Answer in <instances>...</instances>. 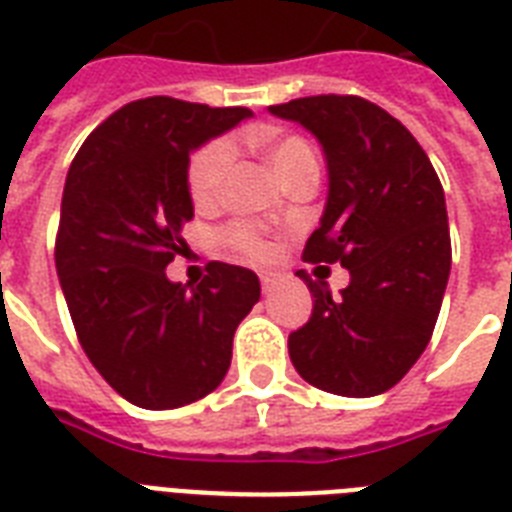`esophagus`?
Listing matches in <instances>:
<instances>
[{
  "mask_svg": "<svg viewBox=\"0 0 512 512\" xmlns=\"http://www.w3.org/2000/svg\"><path fill=\"white\" fill-rule=\"evenodd\" d=\"M260 284H263V292H271L273 284H276V276L273 273H260Z\"/></svg>",
  "mask_w": 512,
  "mask_h": 512,
  "instance_id": "34e87169",
  "label": "esophagus"
}]
</instances>
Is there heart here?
Listing matches in <instances>:
<instances>
[{"label": "heart", "instance_id": "obj_1", "mask_svg": "<svg viewBox=\"0 0 512 512\" xmlns=\"http://www.w3.org/2000/svg\"><path fill=\"white\" fill-rule=\"evenodd\" d=\"M257 148L263 151V156L271 164V170L276 172L281 183H287L295 175L305 170H319L316 164V154L308 140L297 138V135H279L271 130H257L252 135ZM233 162V146L228 140H212L201 148L199 154L193 156L191 170H188V188H191V199L199 207L215 204L223 193L225 177L231 170ZM225 241L231 244L236 252L260 260L268 255V244L260 239V233L252 231L249 225H233L225 231Z\"/></svg>", "mask_w": 512, "mask_h": 512}]
</instances>
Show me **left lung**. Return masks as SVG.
Masks as SVG:
<instances>
[{
  "instance_id": "8db88e82",
  "label": "left lung",
  "mask_w": 512,
  "mask_h": 512,
  "mask_svg": "<svg viewBox=\"0 0 512 512\" xmlns=\"http://www.w3.org/2000/svg\"><path fill=\"white\" fill-rule=\"evenodd\" d=\"M268 111L303 124L327 159V207L303 257L350 273L332 297L327 281L297 271L316 300L308 324L289 335V358L313 388L385 393L428 348L449 281L441 180L412 132L364 98L313 95Z\"/></svg>"
}]
</instances>
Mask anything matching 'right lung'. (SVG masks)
Here are the masks:
<instances>
[{"mask_svg": "<svg viewBox=\"0 0 512 512\" xmlns=\"http://www.w3.org/2000/svg\"><path fill=\"white\" fill-rule=\"evenodd\" d=\"M249 108L135 100L90 132L60 204L55 268L76 337L103 380L140 409H177L223 382L233 332L260 300L249 268L209 263L196 284L167 279L193 217L196 148Z\"/></svg>", "mask_w": 512, "mask_h": 512, "instance_id": "1", "label": "right lung"}]
</instances>
